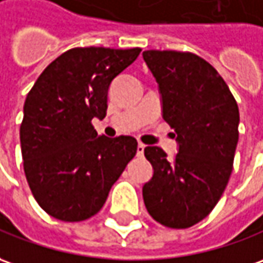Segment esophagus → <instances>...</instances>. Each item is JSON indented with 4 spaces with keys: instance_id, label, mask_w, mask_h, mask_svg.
I'll return each mask as SVG.
<instances>
[{
    "instance_id": "obj_1",
    "label": "esophagus",
    "mask_w": 263,
    "mask_h": 263,
    "mask_svg": "<svg viewBox=\"0 0 263 263\" xmlns=\"http://www.w3.org/2000/svg\"><path fill=\"white\" fill-rule=\"evenodd\" d=\"M144 149H145V145L139 142L138 146H137V155H138V157H142V155H144Z\"/></svg>"
}]
</instances>
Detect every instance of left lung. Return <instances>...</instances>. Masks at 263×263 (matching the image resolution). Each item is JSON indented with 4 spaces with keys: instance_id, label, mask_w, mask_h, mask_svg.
<instances>
[{
    "instance_id": "1",
    "label": "left lung",
    "mask_w": 263,
    "mask_h": 263,
    "mask_svg": "<svg viewBox=\"0 0 263 263\" xmlns=\"http://www.w3.org/2000/svg\"><path fill=\"white\" fill-rule=\"evenodd\" d=\"M158 83L162 118L176 131L173 160L160 146L144 154L154 174L142 187L148 213L167 228L203 220L224 192L239 141V108L226 82L193 53H142Z\"/></svg>"
}]
</instances>
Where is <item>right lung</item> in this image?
<instances>
[{
    "label": "right lung",
    "mask_w": 263,
    "mask_h": 263,
    "mask_svg": "<svg viewBox=\"0 0 263 263\" xmlns=\"http://www.w3.org/2000/svg\"><path fill=\"white\" fill-rule=\"evenodd\" d=\"M141 49L67 50L44 69L24 102L20 126L24 173L43 210L63 221H82L101 210L126 164L137 154L129 135L99 137L112 80Z\"/></svg>",
    "instance_id": "add662e5"
}]
</instances>
